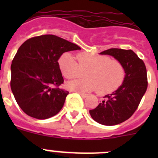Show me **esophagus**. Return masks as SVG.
<instances>
[{
    "mask_svg": "<svg viewBox=\"0 0 158 158\" xmlns=\"http://www.w3.org/2000/svg\"><path fill=\"white\" fill-rule=\"evenodd\" d=\"M78 94L81 95V96H82L83 98H85L86 96H87V94H85V93H78Z\"/></svg>",
    "mask_w": 158,
    "mask_h": 158,
    "instance_id": "34e87169",
    "label": "esophagus"
}]
</instances>
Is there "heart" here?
<instances>
[{
  "mask_svg": "<svg viewBox=\"0 0 158 158\" xmlns=\"http://www.w3.org/2000/svg\"><path fill=\"white\" fill-rule=\"evenodd\" d=\"M76 58L70 53H65L58 60L60 70L66 79L81 77L85 73L87 76L67 83L68 89L82 92L97 90L100 94H107L122 85L125 69L118 60L87 53H79Z\"/></svg>",
  "mask_w": 158,
  "mask_h": 158,
  "instance_id": "heart-1",
  "label": "heart"
}]
</instances>
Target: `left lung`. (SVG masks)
I'll use <instances>...</instances> for the list:
<instances>
[{
  "label": "left lung",
  "mask_w": 158,
  "mask_h": 158,
  "mask_svg": "<svg viewBox=\"0 0 158 158\" xmlns=\"http://www.w3.org/2000/svg\"><path fill=\"white\" fill-rule=\"evenodd\" d=\"M100 54H108L118 60L126 73L116 91L106 95L95 109L89 110L96 122L113 126L126 121L137 110L147 89V73L144 62L131 50L111 48Z\"/></svg>",
  "instance_id": "obj_1"
}]
</instances>
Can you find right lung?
<instances>
[{"label":"right lung","instance_id":"add662e5","mask_svg":"<svg viewBox=\"0 0 158 158\" xmlns=\"http://www.w3.org/2000/svg\"><path fill=\"white\" fill-rule=\"evenodd\" d=\"M76 50L80 47L54 35L31 38L19 47L11 65L10 85L23 112L46 119L61 111L69 92L59 88L64 79L58 60Z\"/></svg>","mask_w":158,"mask_h":158}]
</instances>
